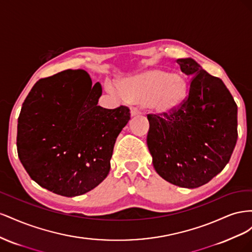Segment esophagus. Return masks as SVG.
I'll use <instances>...</instances> for the list:
<instances>
[{
  "instance_id": "esophagus-1",
  "label": "esophagus",
  "mask_w": 252,
  "mask_h": 252,
  "mask_svg": "<svg viewBox=\"0 0 252 252\" xmlns=\"http://www.w3.org/2000/svg\"><path fill=\"white\" fill-rule=\"evenodd\" d=\"M139 114H141V111L139 110V108L131 107V117H136L139 116Z\"/></svg>"
}]
</instances>
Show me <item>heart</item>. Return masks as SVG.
I'll return each instance as SVG.
<instances>
[{
	"mask_svg": "<svg viewBox=\"0 0 252 252\" xmlns=\"http://www.w3.org/2000/svg\"><path fill=\"white\" fill-rule=\"evenodd\" d=\"M118 90L126 100L146 104L159 114H170L184 103L188 87L180 74L154 69L124 80Z\"/></svg>",
	"mask_w": 252,
	"mask_h": 252,
	"instance_id": "1",
	"label": "heart"
}]
</instances>
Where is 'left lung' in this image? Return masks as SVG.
<instances>
[{
    "instance_id": "8db88e82",
    "label": "left lung",
    "mask_w": 252,
    "mask_h": 252,
    "mask_svg": "<svg viewBox=\"0 0 252 252\" xmlns=\"http://www.w3.org/2000/svg\"><path fill=\"white\" fill-rule=\"evenodd\" d=\"M192 77L181 107L170 114L148 113L147 146L156 171L167 182L196 188L229 162L238 139V107L220 78L192 59H179Z\"/></svg>"
}]
</instances>
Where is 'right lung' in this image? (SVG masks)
Returning <instances> with one entry per match:
<instances>
[{
	"instance_id": "obj_1",
	"label": "right lung",
	"mask_w": 252,
	"mask_h": 252,
	"mask_svg": "<svg viewBox=\"0 0 252 252\" xmlns=\"http://www.w3.org/2000/svg\"><path fill=\"white\" fill-rule=\"evenodd\" d=\"M100 83L83 69L40 79L18 119L17 147L29 177L63 196L90 191L107 177L114 143L130 109L97 106Z\"/></svg>"
}]
</instances>
